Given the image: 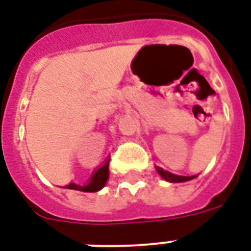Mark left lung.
I'll use <instances>...</instances> for the list:
<instances>
[{"label":"left lung","mask_w":251,"mask_h":251,"mask_svg":"<svg viewBox=\"0 0 251 251\" xmlns=\"http://www.w3.org/2000/svg\"><path fill=\"white\" fill-rule=\"evenodd\" d=\"M155 170H157V172L159 174L160 177L168 182H185V181H189V180H193L194 177H197V175H193V176L176 175V174L166 171V170H163V168H160V167H155Z\"/></svg>","instance_id":"1"}]
</instances>
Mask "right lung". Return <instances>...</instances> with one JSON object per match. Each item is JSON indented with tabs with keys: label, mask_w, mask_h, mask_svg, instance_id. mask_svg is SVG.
<instances>
[{
	"label": "right lung",
	"mask_w": 251,
	"mask_h": 251,
	"mask_svg": "<svg viewBox=\"0 0 251 251\" xmlns=\"http://www.w3.org/2000/svg\"><path fill=\"white\" fill-rule=\"evenodd\" d=\"M109 162L110 159H106L105 163L92 174L91 179H89L87 184L79 185L76 182H70L69 185H66L65 188L66 189L80 190V192H89V193L101 190L106 185L107 180H109Z\"/></svg>",
	"instance_id": "obj_1"
}]
</instances>
